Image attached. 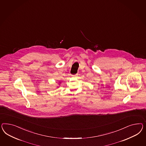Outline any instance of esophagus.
<instances>
[{
	"instance_id": "esophagus-1",
	"label": "esophagus",
	"mask_w": 146,
	"mask_h": 146,
	"mask_svg": "<svg viewBox=\"0 0 146 146\" xmlns=\"http://www.w3.org/2000/svg\"><path fill=\"white\" fill-rule=\"evenodd\" d=\"M78 74H74V75H72V76H74V77H76V76H78Z\"/></svg>"
}]
</instances>
